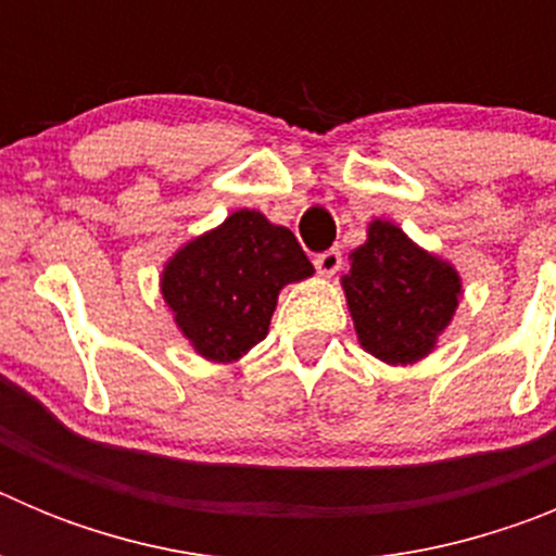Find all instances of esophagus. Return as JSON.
Wrapping results in <instances>:
<instances>
[{"mask_svg":"<svg viewBox=\"0 0 556 556\" xmlns=\"http://www.w3.org/2000/svg\"><path fill=\"white\" fill-rule=\"evenodd\" d=\"M314 267H317L320 275H326V278L337 275L339 267H342V253H339V248H331L326 250V253L314 255Z\"/></svg>","mask_w":556,"mask_h":556,"instance_id":"34e87169","label":"esophagus"}]
</instances>
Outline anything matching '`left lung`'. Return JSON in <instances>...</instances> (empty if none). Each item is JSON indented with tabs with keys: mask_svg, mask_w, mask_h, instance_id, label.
Returning a JSON list of instances; mask_svg holds the SVG:
<instances>
[{
	"mask_svg": "<svg viewBox=\"0 0 556 556\" xmlns=\"http://www.w3.org/2000/svg\"><path fill=\"white\" fill-rule=\"evenodd\" d=\"M358 342L387 365H415L459 306L462 281L448 262L417 248L397 225L376 219L342 275Z\"/></svg>",
	"mask_w": 556,
	"mask_h": 556,
	"instance_id": "8db88e82",
	"label": "left lung"
}]
</instances>
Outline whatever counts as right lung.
I'll return each mask as SVG.
<instances>
[{"label": "right lung", "instance_id": "1", "mask_svg": "<svg viewBox=\"0 0 556 556\" xmlns=\"http://www.w3.org/2000/svg\"><path fill=\"white\" fill-rule=\"evenodd\" d=\"M312 273L292 230L242 208L172 255L161 294L200 356L236 362L267 337L278 292Z\"/></svg>", "mask_w": 556, "mask_h": 556}]
</instances>
